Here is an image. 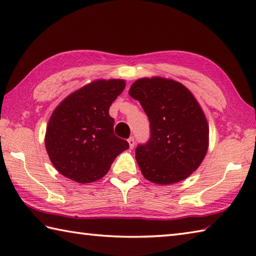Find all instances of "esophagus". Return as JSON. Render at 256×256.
<instances>
[{"label":"esophagus","mask_w":256,"mask_h":256,"mask_svg":"<svg viewBox=\"0 0 256 256\" xmlns=\"http://www.w3.org/2000/svg\"><path fill=\"white\" fill-rule=\"evenodd\" d=\"M128 145H130V148H134V144H135L134 138H133V136L130 138L128 140Z\"/></svg>","instance_id":"obj_1"}]
</instances>
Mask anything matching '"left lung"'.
<instances>
[{"instance_id": "8db88e82", "label": "left lung", "mask_w": 256, "mask_h": 256, "mask_svg": "<svg viewBox=\"0 0 256 256\" xmlns=\"http://www.w3.org/2000/svg\"><path fill=\"white\" fill-rule=\"evenodd\" d=\"M128 94L140 101L150 120V138L135 150L148 180L176 184L197 170L209 148V125L194 94L170 78L138 79Z\"/></svg>"}]
</instances>
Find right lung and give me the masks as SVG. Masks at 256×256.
Listing matches in <instances>:
<instances>
[{
  "label": "right lung",
  "mask_w": 256,
  "mask_h": 256,
  "mask_svg": "<svg viewBox=\"0 0 256 256\" xmlns=\"http://www.w3.org/2000/svg\"><path fill=\"white\" fill-rule=\"evenodd\" d=\"M123 79H99L81 86L59 103L48 121L45 146L54 167L72 180L89 184L108 172L128 148L113 132L108 108L125 88Z\"/></svg>",
  "instance_id": "add662e5"
}]
</instances>
